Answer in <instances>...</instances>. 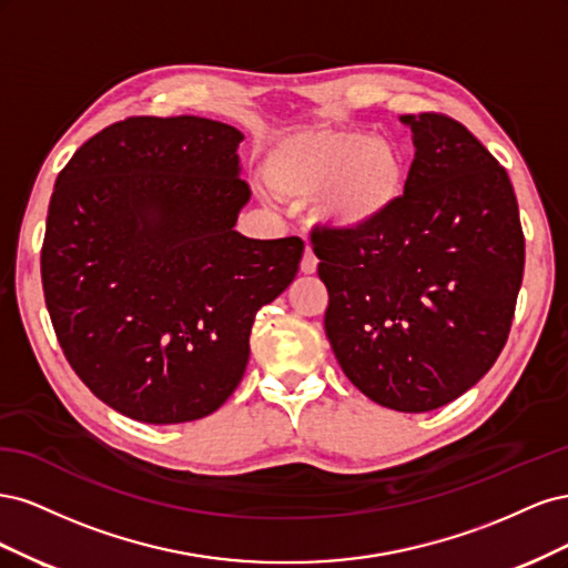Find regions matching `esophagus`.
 <instances>
[{"mask_svg":"<svg viewBox=\"0 0 568 568\" xmlns=\"http://www.w3.org/2000/svg\"><path fill=\"white\" fill-rule=\"evenodd\" d=\"M317 255H315V251L307 246L305 248V253H303V257H301V272L303 274H315L317 272Z\"/></svg>","mask_w":568,"mask_h":568,"instance_id":"esophagus-1","label":"esophagus"}]
</instances>
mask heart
Returning <instances> with one entry per match:
<instances>
[{"instance_id": "b5f03b06", "label": "heart", "mask_w": 568, "mask_h": 568, "mask_svg": "<svg viewBox=\"0 0 568 568\" xmlns=\"http://www.w3.org/2000/svg\"><path fill=\"white\" fill-rule=\"evenodd\" d=\"M263 175L280 196L305 203L336 234H365L398 209L407 186L403 149L355 128L303 130L274 142Z\"/></svg>"}]
</instances>
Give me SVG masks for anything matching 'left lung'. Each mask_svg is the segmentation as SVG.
I'll use <instances>...</instances> for the list:
<instances>
[{
    "label": "left lung",
    "mask_w": 568,
    "mask_h": 568,
    "mask_svg": "<svg viewBox=\"0 0 568 568\" xmlns=\"http://www.w3.org/2000/svg\"><path fill=\"white\" fill-rule=\"evenodd\" d=\"M412 130L405 196L365 234L313 232L329 291L324 332L369 400L432 412L505 348L524 277V232L507 170L457 120L400 115Z\"/></svg>",
    "instance_id": "obj_1"
}]
</instances>
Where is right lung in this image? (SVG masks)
Instances as JSON below:
<instances>
[{"label": "right lung", "instance_id": "right-lung-1", "mask_svg": "<svg viewBox=\"0 0 568 568\" xmlns=\"http://www.w3.org/2000/svg\"><path fill=\"white\" fill-rule=\"evenodd\" d=\"M244 134L199 118H128L61 170L42 246L47 311L99 400L144 424L213 415L242 382L263 305L294 282L298 236L234 230L251 199Z\"/></svg>", "mask_w": 568, "mask_h": 568}]
</instances>
